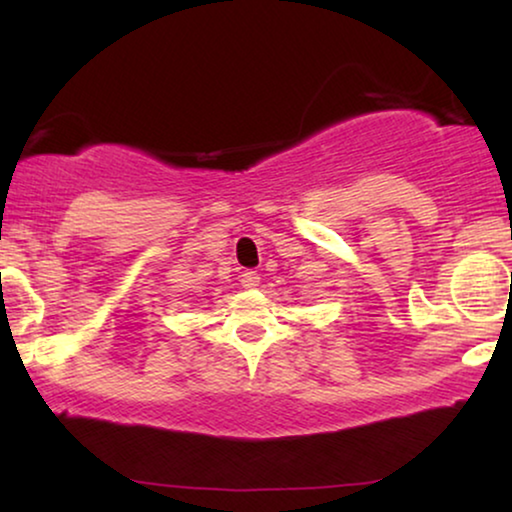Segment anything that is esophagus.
Masks as SVG:
<instances>
[{
	"mask_svg": "<svg viewBox=\"0 0 512 512\" xmlns=\"http://www.w3.org/2000/svg\"><path fill=\"white\" fill-rule=\"evenodd\" d=\"M240 284L244 289H256V286L261 284V277H258L256 270H244L240 275Z\"/></svg>",
	"mask_w": 512,
	"mask_h": 512,
	"instance_id": "34e87169",
	"label": "esophagus"
}]
</instances>
